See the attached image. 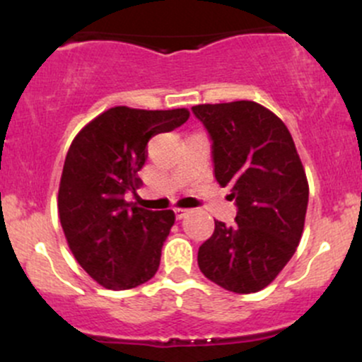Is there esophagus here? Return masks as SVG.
<instances>
[{
	"label": "esophagus",
	"instance_id": "obj_1",
	"mask_svg": "<svg viewBox=\"0 0 362 362\" xmlns=\"http://www.w3.org/2000/svg\"><path fill=\"white\" fill-rule=\"evenodd\" d=\"M173 213H175L177 219H184L185 216L190 213V211L189 209H182V207H175V209H173Z\"/></svg>",
	"mask_w": 362,
	"mask_h": 362
}]
</instances>
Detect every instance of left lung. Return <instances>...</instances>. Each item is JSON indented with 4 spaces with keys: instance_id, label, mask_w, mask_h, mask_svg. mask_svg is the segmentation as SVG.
I'll return each mask as SVG.
<instances>
[{
    "instance_id": "left-lung-1",
    "label": "left lung",
    "mask_w": 362,
    "mask_h": 362,
    "mask_svg": "<svg viewBox=\"0 0 362 362\" xmlns=\"http://www.w3.org/2000/svg\"><path fill=\"white\" fill-rule=\"evenodd\" d=\"M211 141L214 177L230 185L236 224L214 221L197 264L214 284L257 293L296 252L308 207V180L284 122L255 102L192 107Z\"/></svg>"
}]
</instances>
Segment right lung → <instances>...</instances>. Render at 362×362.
Listing matches in <instances>:
<instances>
[{
	"instance_id": "1",
	"label": "right lung",
	"mask_w": 362,
	"mask_h": 362,
	"mask_svg": "<svg viewBox=\"0 0 362 362\" xmlns=\"http://www.w3.org/2000/svg\"><path fill=\"white\" fill-rule=\"evenodd\" d=\"M189 119L187 109L114 107L78 132L66 155L57 195L62 231L74 259L103 288L144 284L160 267L173 211L126 202L136 192L148 141Z\"/></svg>"
}]
</instances>
